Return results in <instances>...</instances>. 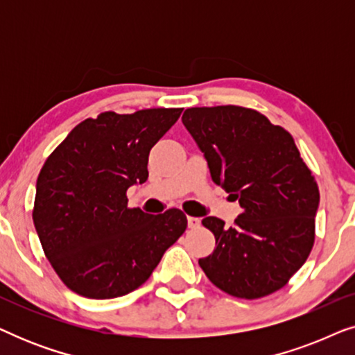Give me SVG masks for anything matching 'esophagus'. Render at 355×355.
Listing matches in <instances>:
<instances>
[{
  "label": "esophagus",
  "mask_w": 355,
  "mask_h": 355,
  "mask_svg": "<svg viewBox=\"0 0 355 355\" xmlns=\"http://www.w3.org/2000/svg\"><path fill=\"white\" fill-rule=\"evenodd\" d=\"M187 225L191 230H196V227L200 226V218L197 216H187Z\"/></svg>",
  "instance_id": "obj_1"
}]
</instances>
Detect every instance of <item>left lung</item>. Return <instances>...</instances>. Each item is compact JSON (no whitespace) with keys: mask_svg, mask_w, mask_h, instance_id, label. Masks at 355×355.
I'll return each instance as SVG.
<instances>
[{"mask_svg":"<svg viewBox=\"0 0 355 355\" xmlns=\"http://www.w3.org/2000/svg\"><path fill=\"white\" fill-rule=\"evenodd\" d=\"M182 124L205 155L213 182L242 208L231 227L216 216L203 218L216 247L198 265L234 297L276 293L310 255L320 202L293 135L259 111L236 105L189 108Z\"/></svg>","mask_w":355,"mask_h":355,"instance_id":"obj_1","label":"left lung"}]
</instances>
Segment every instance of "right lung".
Wrapping results in <instances>:
<instances>
[{
    "label": "right lung",
    "mask_w": 355,
    "mask_h": 355,
    "mask_svg": "<svg viewBox=\"0 0 355 355\" xmlns=\"http://www.w3.org/2000/svg\"><path fill=\"white\" fill-rule=\"evenodd\" d=\"M182 108L105 111L67 134L37 179L33 225L56 275L89 299L132 293L187 227L178 208L148 215L128 189L148 178L150 150Z\"/></svg>",
    "instance_id": "right-lung-1"
}]
</instances>
